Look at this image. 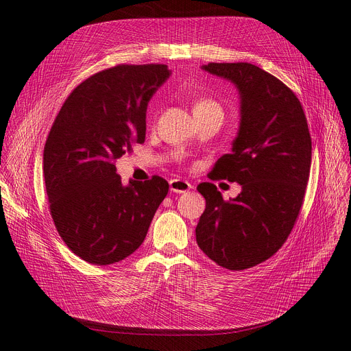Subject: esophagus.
<instances>
[{
  "instance_id": "1",
  "label": "esophagus",
  "mask_w": 351,
  "mask_h": 351,
  "mask_svg": "<svg viewBox=\"0 0 351 351\" xmlns=\"http://www.w3.org/2000/svg\"><path fill=\"white\" fill-rule=\"evenodd\" d=\"M169 186H171V191L173 192V193H186V192H189L191 189H192V185L189 182H186V180H182V179H172L171 182H169Z\"/></svg>"
}]
</instances>
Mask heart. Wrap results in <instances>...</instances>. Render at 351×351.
I'll use <instances>...</instances> for the list:
<instances>
[{
    "mask_svg": "<svg viewBox=\"0 0 351 351\" xmlns=\"http://www.w3.org/2000/svg\"><path fill=\"white\" fill-rule=\"evenodd\" d=\"M210 105H216V106H217V104L213 102L212 99H200V101L195 105V108H199V106H210Z\"/></svg>",
    "mask_w": 351,
    "mask_h": 351,
    "instance_id": "obj_1",
    "label": "heart"
}]
</instances>
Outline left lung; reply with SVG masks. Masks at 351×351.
I'll list each match as a JSON object with an SVG mask.
<instances>
[{"mask_svg":"<svg viewBox=\"0 0 351 351\" xmlns=\"http://www.w3.org/2000/svg\"><path fill=\"white\" fill-rule=\"evenodd\" d=\"M202 69L230 81L241 97V123L232 152L219 158L210 179L241 183L223 200L210 182L197 191L206 209L196 242L229 270L259 265L286 242L299 216L311 165V138L303 108L280 80L247 62H210Z\"/></svg>","mask_w":351,"mask_h":351,"instance_id":"left-lung-1","label":"left lung"}]
</instances>
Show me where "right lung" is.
Segmentation results:
<instances>
[{
	"label": "right lung",
	"instance_id": "obj_1",
	"mask_svg": "<svg viewBox=\"0 0 351 351\" xmlns=\"http://www.w3.org/2000/svg\"><path fill=\"white\" fill-rule=\"evenodd\" d=\"M171 71L117 65L81 82L65 99L44 147L43 171L55 228L82 261H123L145 241L168 182L122 185L115 160L145 142L146 109Z\"/></svg>",
	"mask_w": 351,
	"mask_h": 351
}]
</instances>
